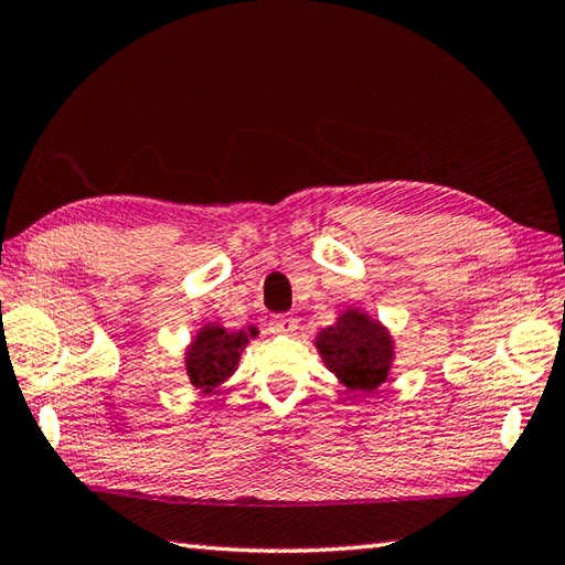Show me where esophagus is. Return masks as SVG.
Segmentation results:
<instances>
[{
    "mask_svg": "<svg viewBox=\"0 0 565 565\" xmlns=\"http://www.w3.org/2000/svg\"><path fill=\"white\" fill-rule=\"evenodd\" d=\"M269 328L271 333H279V335H294L298 330V320L294 316H274L269 320Z\"/></svg>",
    "mask_w": 565,
    "mask_h": 565,
    "instance_id": "34e87169",
    "label": "esophagus"
}]
</instances>
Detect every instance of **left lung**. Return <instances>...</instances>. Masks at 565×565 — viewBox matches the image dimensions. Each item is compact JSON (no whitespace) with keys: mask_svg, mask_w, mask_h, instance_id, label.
Masks as SVG:
<instances>
[{"mask_svg":"<svg viewBox=\"0 0 565 565\" xmlns=\"http://www.w3.org/2000/svg\"><path fill=\"white\" fill-rule=\"evenodd\" d=\"M313 345L326 367L348 392L374 394L390 380L396 360L394 335L382 320L362 308H345L333 326L316 335Z\"/></svg>","mask_w":565,"mask_h":565,"instance_id":"obj_1","label":"left lung"}]
</instances>
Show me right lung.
<instances>
[{"instance_id": "obj_1", "label": "right lung", "mask_w": 565, "mask_h": 565, "mask_svg": "<svg viewBox=\"0 0 565 565\" xmlns=\"http://www.w3.org/2000/svg\"><path fill=\"white\" fill-rule=\"evenodd\" d=\"M257 328L227 330L220 323H205L198 328L193 340L183 352L185 374L195 390L215 394L239 367V358L249 340L257 338Z\"/></svg>"}]
</instances>
